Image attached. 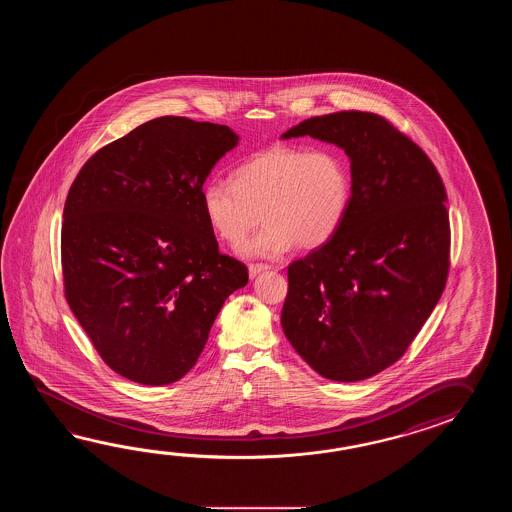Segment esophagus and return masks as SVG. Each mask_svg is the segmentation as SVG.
Returning a JSON list of instances; mask_svg holds the SVG:
<instances>
[{
  "instance_id": "obj_1",
  "label": "esophagus",
  "mask_w": 512,
  "mask_h": 512,
  "mask_svg": "<svg viewBox=\"0 0 512 512\" xmlns=\"http://www.w3.org/2000/svg\"><path fill=\"white\" fill-rule=\"evenodd\" d=\"M269 269H271V267L265 265V263H251V265H249V276L256 278L260 272L269 271Z\"/></svg>"
}]
</instances>
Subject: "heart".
I'll return each mask as SVG.
<instances>
[{"instance_id":"obj_1","label":"heart","mask_w":512,"mask_h":512,"mask_svg":"<svg viewBox=\"0 0 512 512\" xmlns=\"http://www.w3.org/2000/svg\"><path fill=\"white\" fill-rule=\"evenodd\" d=\"M351 172L342 153L322 146L307 150L272 144L252 153L232 172V181L210 179L201 188L208 227L238 247L260 225L267 227L243 249L249 256L274 258L298 243L326 245L348 214Z\"/></svg>"}]
</instances>
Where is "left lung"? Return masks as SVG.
Instances as JSON below:
<instances>
[{
  "label": "left lung",
  "instance_id": "obj_1",
  "mask_svg": "<svg viewBox=\"0 0 512 512\" xmlns=\"http://www.w3.org/2000/svg\"><path fill=\"white\" fill-rule=\"evenodd\" d=\"M304 135L346 152L351 199L337 234L289 265L283 333L322 377L364 381L403 357L443 294L445 185L428 155L381 115L313 117L282 139Z\"/></svg>",
  "mask_w": 512,
  "mask_h": 512
}]
</instances>
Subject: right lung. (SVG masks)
Instances as JSON below:
<instances>
[{
  "label": "right lung",
  "mask_w": 512,
  "mask_h": 512,
  "mask_svg": "<svg viewBox=\"0 0 512 512\" xmlns=\"http://www.w3.org/2000/svg\"><path fill=\"white\" fill-rule=\"evenodd\" d=\"M229 126L148 120L98 150L69 188L62 225L67 304L98 355L146 386L194 368L241 261L219 252L201 188L238 146Z\"/></svg>",
  "instance_id": "add662e5"
}]
</instances>
